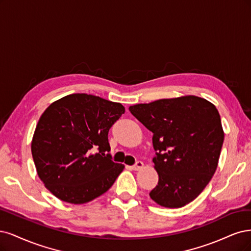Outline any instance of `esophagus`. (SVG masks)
I'll list each match as a JSON object with an SVG mask.
<instances>
[{"label": "esophagus", "instance_id": "1", "mask_svg": "<svg viewBox=\"0 0 251 251\" xmlns=\"http://www.w3.org/2000/svg\"><path fill=\"white\" fill-rule=\"evenodd\" d=\"M142 168H144V164L142 163V161H136L135 165L132 166V169L134 170V171H139V170H141Z\"/></svg>", "mask_w": 251, "mask_h": 251}]
</instances>
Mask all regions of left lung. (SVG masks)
Returning <instances> with one entry per match:
<instances>
[{
    "label": "left lung",
    "mask_w": 251,
    "mask_h": 251,
    "mask_svg": "<svg viewBox=\"0 0 251 251\" xmlns=\"http://www.w3.org/2000/svg\"><path fill=\"white\" fill-rule=\"evenodd\" d=\"M129 110L153 133L158 183L150 198L164 207L187 205L205 189L218 167L224 141L218 109L189 95L136 104Z\"/></svg>",
    "instance_id": "1"
}]
</instances>
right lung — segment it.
<instances>
[{"label":"right lung","mask_w":251,"mask_h":251,"mask_svg":"<svg viewBox=\"0 0 251 251\" xmlns=\"http://www.w3.org/2000/svg\"><path fill=\"white\" fill-rule=\"evenodd\" d=\"M124 112L121 103L87 94L68 95L44 111L31 152L39 179L55 197L83 204L110 189L125 166L105 155L108 131Z\"/></svg>","instance_id":"right-lung-1"}]
</instances>
